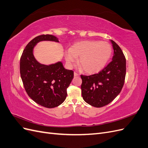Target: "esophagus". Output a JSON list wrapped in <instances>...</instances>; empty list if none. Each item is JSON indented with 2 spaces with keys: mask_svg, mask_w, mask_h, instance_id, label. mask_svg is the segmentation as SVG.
<instances>
[{
  "mask_svg": "<svg viewBox=\"0 0 148 148\" xmlns=\"http://www.w3.org/2000/svg\"><path fill=\"white\" fill-rule=\"evenodd\" d=\"M78 76H79V75L77 73V72H74V77H78Z\"/></svg>",
  "mask_w": 148,
  "mask_h": 148,
  "instance_id": "34e87169",
  "label": "esophagus"
}]
</instances>
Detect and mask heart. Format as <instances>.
I'll return each instance as SVG.
<instances>
[{"label": "heart", "instance_id": "b5f03b06", "mask_svg": "<svg viewBox=\"0 0 148 148\" xmlns=\"http://www.w3.org/2000/svg\"><path fill=\"white\" fill-rule=\"evenodd\" d=\"M112 47L109 42L90 40L74 44L65 53V60L70 66L79 57L78 64L85 72L94 74L106 66L112 55Z\"/></svg>", "mask_w": 148, "mask_h": 148}]
</instances>
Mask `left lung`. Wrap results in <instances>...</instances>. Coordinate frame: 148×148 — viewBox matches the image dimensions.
Returning <instances> with one entry per match:
<instances>
[{"label": "left lung", "instance_id": "obj_1", "mask_svg": "<svg viewBox=\"0 0 148 148\" xmlns=\"http://www.w3.org/2000/svg\"><path fill=\"white\" fill-rule=\"evenodd\" d=\"M112 60L98 73L81 75L82 97L88 104L102 107L112 101L123 86L126 75V59L118 44L111 40Z\"/></svg>", "mask_w": 148, "mask_h": 148}]
</instances>
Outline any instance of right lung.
I'll return each mask as SVG.
<instances>
[{"label":"right lung","instance_id":"right-lung-1","mask_svg":"<svg viewBox=\"0 0 148 148\" xmlns=\"http://www.w3.org/2000/svg\"><path fill=\"white\" fill-rule=\"evenodd\" d=\"M41 41L59 42L51 34H41L26 45L20 58V71L25 91L35 102L46 108L60 105L66 97V89L74 77L73 71L65 69L62 62L45 65L33 56L34 46Z\"/></svg>","mask_w":148,"mask_h":148}]
</instances>
